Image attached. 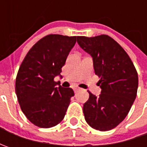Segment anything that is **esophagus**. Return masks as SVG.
I'll list each match as a JSON object with an SVG mask.
<instances>
[{
	"mask_svg": "<svg viewBox=\"0 0 147 147\" xmlns=\"http://www.w3.org/2000/svg\"><path fill=\"white\" fill-rule=\"evenodd\" d=\"M74 92H77V91H78V88H74Z\"/></svg>",
	"mask_w": 147,
	"mask_h": 147,
	"instance_id": "1",
	"label": "esophagus"
}]
</instances>
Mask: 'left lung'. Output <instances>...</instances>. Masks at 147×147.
Returning a JSON list of instances; mask_svg holds the SVG:
<instances>
[{"instance_id":"1","label":"left lung","mask_w":147,"mask_h":147,"mask_svg":"<svg viewBox=\"0 0 147 147\" xmlns=\"http://www.w3.org/2000/svg\"><path fill=\"white\" fill-rule=\"evenodd\" d=\"M80 47L92 58L100 78L98 96L90 92L83 105L85 120L94 129L108 131L121 123L137 96L138 76L131 59L120 45L107 35L78 37Z\"/></svg>"}]
</instances>
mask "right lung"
<instances>
[{
  "instance_id": "add662e5",
  "label": "right lung",
  "mask_w": 147,
  "mask_h": 147,
  "mask_svg": "<svg viewBox=\"0 0 147 147\" xmlns=\"http://www.w3.org/2000/svg\"><path fill=\"white\" fill-rule=\"evenodd\" d=\"M78 37L51 34L38 41L26 55L15 81V92L23 113L34 125L48 128L64 119L74 96L73 89L54 81L74 47Z\"/></svg>"
}]
</instances>
